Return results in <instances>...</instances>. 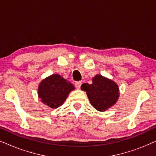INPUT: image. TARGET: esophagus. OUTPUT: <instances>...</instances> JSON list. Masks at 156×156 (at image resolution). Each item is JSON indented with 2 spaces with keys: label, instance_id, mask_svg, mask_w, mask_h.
<instances>
[{
  "label": "esophagus",
  "instance_id": "34e87169",
  "mask_svg": "<svg viewBox=\"0 0 156 156\" xmlns=\"http://www.w3.org/2000/svg\"><path fill=\"white\" fill-rule=\"evenodd\" d=\"M81 85H82V82H77L75 83V87L76 89H80V87H81Z\"/></svg>",
  "mask_w": 156,
  "mask_h": 156
}]
</instances>
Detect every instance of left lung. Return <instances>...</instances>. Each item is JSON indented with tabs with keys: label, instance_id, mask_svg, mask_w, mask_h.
Listing matches in <instances>:
<instances>
[{
	"label": "left lung",
	"instance_id": "obj_1",
	"mask_svg": "<svg viewBox=\"0 0 156 156\" xmlns=\"http://www.w3.org/2000/svg\"><path fill=\"white\" fill-rule=\"evenodd\" d=\"M81 89L86 91L91 106L99 112H106L112 108L120 95L118 84L101 74L93 77L91 84H83Z\"/></svg>",
	"mask_w": 156,
	"mask_h": 156
}]
</instances>
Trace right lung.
I'll return each mask as SVG.
<instances>
[{
    "label": "right lung",
    "instance_id": "add662e5",
    "mask_svg": "<svg viewBox=\"0 0 156 156\" xmlns=\"http://www.w3.org/2000/svg\"><path fill=\"white\" fill-rule=\"evenodd\" d=\"M74 89V85L69 81L58 74H54L40 82L37 94L44 104L52 108H57L62 105Z\"/></svg>",
    "mask_w": 156,
    "mask_h": 156
}]
</instances>
